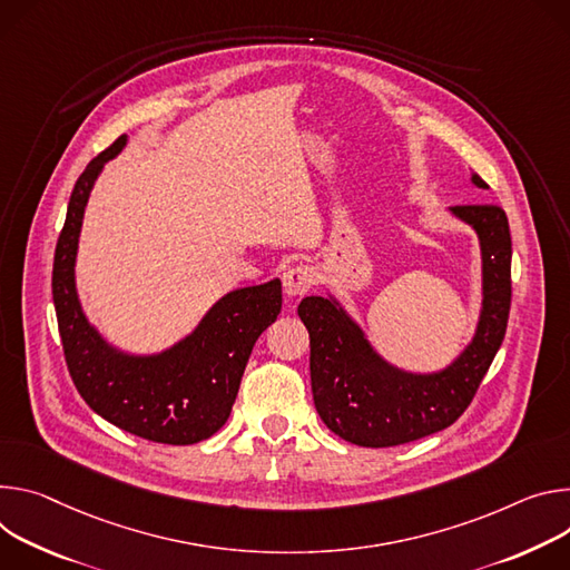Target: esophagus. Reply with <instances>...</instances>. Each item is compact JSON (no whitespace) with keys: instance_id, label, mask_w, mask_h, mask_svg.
<instances>
[{"instance_id":"obj_1","label":"esophagus","mask_w":570,"mask_h":570,"mask_svg":"<svg viewBox=\"0 0 570 570\" xmlns=\"http://www.w3.org/2000/svg\"><path fill=\"white\" fill-rule=\"evenodd\" d=\"M317 283V274L309 265H296L285 272L283 276V289L287 296H303Z\"/></svg>"}]
</instances>
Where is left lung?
<instances>
[{
    "mask_svg": "<svg viewBox=\"0 0 570 570\" xmlns=\"http://www.w3.org/2000/svg\"><path fill=\"white\" fill-rule=\"evenodd\" d=\"M478 187H489L473 174ZM482 246V314L469 348L441 373L416 375L377 357L362 331L331 298L305 296L298 317L309 333L312 399L322 421L355 446L387 449L455 423L489 371L512 305V237L493 204L455 206Z\"/></svg>",
    "mask_w": 570,
    "mask_h": 570,
    "instance_id": "left-lung-1",
    "label": "left lung"
}]
</instances>
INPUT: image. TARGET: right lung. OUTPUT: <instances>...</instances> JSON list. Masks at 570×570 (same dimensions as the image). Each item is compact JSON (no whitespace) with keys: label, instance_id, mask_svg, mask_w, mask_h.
Wrapping results in <instances>:
<instances>
[{"label":"right lung","instance_id":"right-lung-1","mask_svg":"<svg viewBox=\"0 0 570 570\" xmlns=\"http://www.w3.org/2000/svg\"><path fill=\"white\" fill-rule=\"evenodd\" d=\"M124 142L126 136H119L88 163L56 242L51 294L62 353L75 387L99 416L156 444H197L230 416L253 344L281 314L283 289L281 281H269L226 294L193 335L160 355L112 351L83 317L75 258L95 178Z\"/></svg>","mask_w":570,"mask_h":570}]
</instances>
